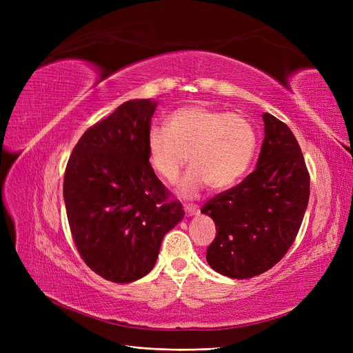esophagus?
<instances>
[{
    "instance_id": "34e87169",
    "label": "esophagus",
    "mask_w": 353,
    "mask_h": 353,
    "mask_svg": "<svg viewBox=\"0 0 353 353\" xmlns=\"http://www.w3.org/2000/svg\"><path fill=\"white\" fill-rule=\"evenodd\" d=\"M184 210L187 216H193L196 213H199V206L197 205H184Z\"/></svg>"
}]
</instances>
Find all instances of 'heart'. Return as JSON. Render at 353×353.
I'll use <instances>...</instances> for the list:
<instances>
[{"instance_id": "b5f03b06", "label": "heart", "mask_w": 353, "mask_h": 353, "mask_svg": "<svg viewBox=\"0 0 353 353\" xmlns=\"http://www.w3.org/2000/svg\"><path fill=\"white\" fill-rule=\"evenodd\" d=\"M258 145L252 123L239 113L206 105H187L169 114L166 128L153 125L147 132L148 162L156 174L175 184L187 160L193 169L179 193L194 197L209 185L225 190L248 172Z\"/></svg>"}]
</instances>
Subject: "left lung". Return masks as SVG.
<instances>
[{
	"mask_svg": "<svg viewBox=\"0 0 353 353\" xmlns=\"http://www.w3.org/2000/svg\"><path fill=\"white\" fill-rule=\"evenodd\" d=\"M263 122L256 169L201 208L216 225L206 261L216 272L237 280L268 271L284 258L309 200V172L296 137L270 113Z\"/></svg>",
	"mask_w": 353,
	"mask_h": 353,
	"instance_id": "left-lung-1",
	"label": "left lung"
}]
</instances>
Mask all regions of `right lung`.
Returning <instances> with one entry per match:
<instances>
[{"mask_svg": "<svg viewBox=\"0 0 353 353\" xmlns=\"http://www.w3.org/2000/svg\"><path fill=\"white\" fill-rule=\"evenodd\" d=\"M156 101L130 100L88 128L66 165L63 197L74 245L103 279L131 283L157 261L165 234L184 218L148 162Z\"/></svg>", "mask_w": 353, "mask_h": 353, "instance_id": "1", "label": "right lung"}]
</instances>
